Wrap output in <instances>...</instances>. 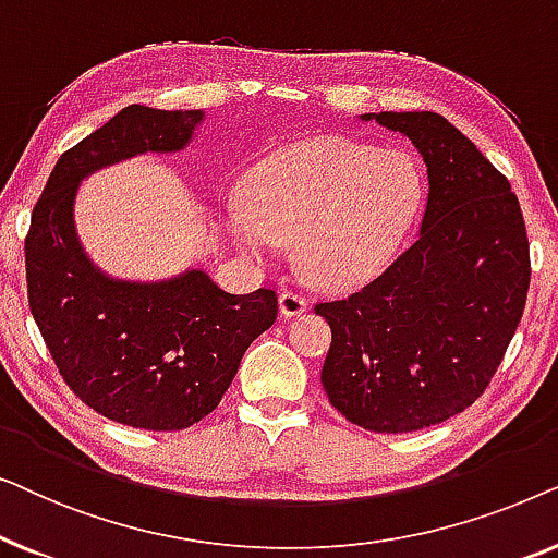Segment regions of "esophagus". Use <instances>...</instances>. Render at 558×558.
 I'll return each mask as SVG.
<instances>
[{
    "label": "esophagus",
    "mask_w": 558,
    "mask_h": 558,
    "mask_svg": "<svg viewBox=\"0 0 558 558\" xmlns=\"http://www.w3.org/2000/svg\"><path fill=\"white\" fill-rule=\"evenodd\" d=\"M279 312L284 317H296V315H302V312H307V302H304V296L302 294H296V292H281L279 294Z\"/></svg>",
    "instance_id": "34e87169"
}]
</instances>
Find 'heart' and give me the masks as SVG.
Returning a JSON list of instances; mask_svg holds the SVG:
<instances>
[{
    "mask_svg": "<svg viewBox=\"0 0 558 558\" xmlns=\"http://www.w3.org/2000/svg\"><path fill=\"white\" fill-rule=\"evenodd\" d=\"M422 205V172L399 149L325 136L271 155L226 205L235 248L271 266L281 243L310 279L345 287L391 262Z\"/></svg>",
    "mask_w": 558,
    "mask_h": 558,
    "instance_id": "heart-1",
    "label": "heart"
}]
</instances>
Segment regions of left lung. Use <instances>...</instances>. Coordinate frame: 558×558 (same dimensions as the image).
I'll return each mask as SVG.
<instances>
[{
  "label": "left lung",
  "mask_w": 558,
  "mask_h": 558,
  "mask_svg": "<svg viewBox=\"0 0 558 558\" xmlns=\"http://www.w3.org/2000/svg\"><path fill=\"white\" fill-rule=\"evenodd\" d=\"M424 157L422 231L371 284L323 302L327 399L368 432L403 434L472 407L513 340L531 284L529 235L510 182L434 111L361 113Z\"/></svg>",
  "instance_id": "8db88e82"
}]
</instances>
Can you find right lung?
I'll use <instances>...</instances> for the list:
<instances>
[{"label": "right lung", "mask_w": 558, "mask_h": 558, "mask_svg": "<svg viewBox=\"0 0 558 558\" xmlns=\"http://www.w3.org/2000/svg\"><path fill=\"white\" fill-rule=\"evenodd\" d=\"M203 119V109H121L58 159L25 241L29 310L60 376L86 407L136 429L178 432L208 416L277 319L271 289L228 294L203 269L159 281L109 277L75 231L88 174L185 149Z\"/></svg>", "instance_id": "right-lung-1"}]
</instances>
